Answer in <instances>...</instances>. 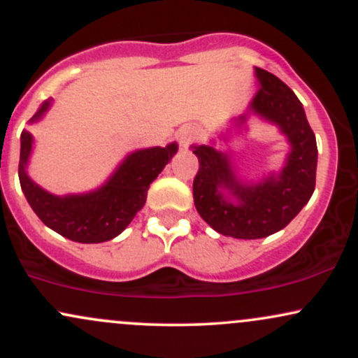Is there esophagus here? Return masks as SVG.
<instances>
[{"label": "esophagus", "mask_w": 358, "mask_h": 358, "mask_svg": "<svg viewBox=\"0 0 358 358\" xmlns=\"http://www.w3.org/2000/svg\"><path fill=\"white\" fill-rule=\"evenodd\" d=\"M199 138H200V131L196 129L195 126H187L182 131V134H180V145H182L183 148H188L193 141H196Z\"/></svg>", "instance_id": "obj_1"}]
</instances>
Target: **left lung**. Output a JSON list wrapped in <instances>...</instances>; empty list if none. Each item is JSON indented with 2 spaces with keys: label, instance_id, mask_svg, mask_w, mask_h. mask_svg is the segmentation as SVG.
Instances as JSON below:
<instances>
[{
  "label": "left lung",
  "instance_id": "8db88e82",
  "mask_svg": "<svg viewBox=\"0 0 358 358\" xmlns=\"http://www.w3.org/2000/svg\"><path fill=\"white\" fill-rule=\"evenodd\" d=\"M256 73L262 87L250 108L281 127L293 148L278 178L245 187L236 180L227 156L212 146H193L200 163L193 180L196 212L217 232L236 239H262L285 229L311 199L316 182L318 148L303 104L276 76L264 69ZM220 187H229L241 203H227Z\"/></svg>",
  "mask_w": 358,
  "mask_h": 358
}]
</instances>
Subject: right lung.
Listing matches in <instances>:
<instances>
[{
  "label": "right lung",
  "mask_w": 358,
  "mask_h": 358,
  "mask_svg": "<svg viewBox=\"0 0 358 358\" xmlns=\"http://www.w3.org/2000/svg\"><path fill=\"white\" fill-rule=\"evenodd\" d=\"M50 102H43L36 121ZM178 150L175 143L166 148H150L129 155L108 185L87 195H50L28 178L24 166L31 151V134L23 129L18 176L28 203L47 227L67 239L82 244H97L114 239L129 225L146 202L150 183L162 173Z\"/></svg>",
  "instance_id": "obj_1"
}]
</instances>
